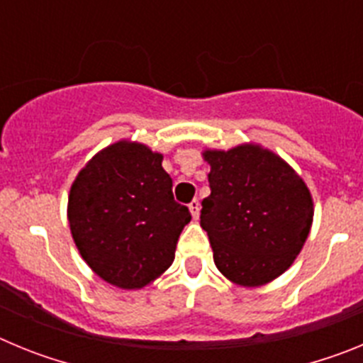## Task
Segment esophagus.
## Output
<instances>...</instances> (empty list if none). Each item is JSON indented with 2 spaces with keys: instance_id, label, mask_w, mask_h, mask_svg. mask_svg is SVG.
<instances>
[{
  "instance_id": "obj_1",
  "label": "esophagus",
  "mask_w": 363,
  "mask_h": 363,
  "mask_svg": "<svg viewBox=\"0 0 363 363\" xmlns=\"http://www.w3.org/2000/svg\"><path fill=\"white\" fill-rule=\"evenodd\" d=\"M189 211H191L192 218H194V220H198V216H200V201L192 200L191 203H189Z\"/></svg>"
}]
</instances>
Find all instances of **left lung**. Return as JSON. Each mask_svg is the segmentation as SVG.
Instances as JSON below:
<instances>
[{"mask_svg":"<svg viewBox=\"0 0 363 363\" xmlns=\"http://www.w3.org/2000/svg\"><path fill=\"white\" fill-rule=\"evenodd\" d=\"M211 194L201 201L218 271L259 287L293 265L313 225V196L293 167L256 143L207 149Z\"/></svg>","mask_w":363,"mask_h":363,"instance_id":"8db88e82","label":"left lung"}]
</instances>
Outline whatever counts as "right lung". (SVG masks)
Here are the masks:
<instances>
[{
	"label": "right lung",
	"mask_w": 363,
	"mask_h": 363,
	"mask_svg": "<svg viewBox=\"0 0 363 363\" xmlns=\"http://www.w3.org/2000/svg\"><path fill=\"white\" fill-rule=\"evenodd\" d=\"M162 162L143 143L120 140L89 160L70 187L74 243L86 265L120 289H142L171 267L191 221Z\"/></svg>",
	"instance_id": "obj_1"
}]
</instances>
